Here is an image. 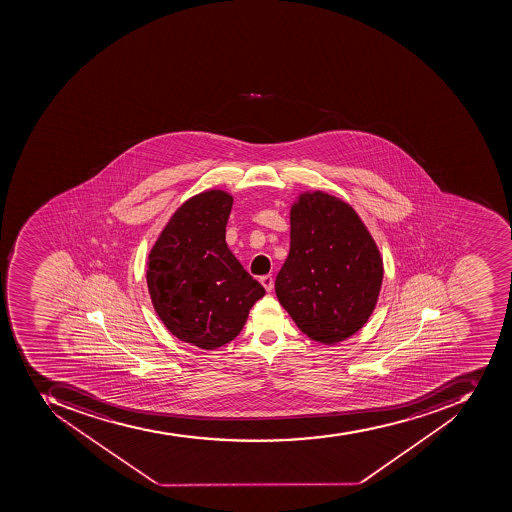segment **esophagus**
Wrapping results in <instances>:
<instances>
[{
  "label": "esophagus",
  "instance_id": "34e87169",
  "mask_svg": "<svg viewBox=\"0 0 512 512\" xmlns=\"http://www.w3.org/2000/svg\"><path fill=\"white\" fill-rule=\"evenodd\" d=\"M259 282H261V285L266 288V291H272V288H274V277L272 275H262L261 278H259Z\"/></svg>",
  "mask_w": 512,
  "mask_h": 512
}]
</instances>
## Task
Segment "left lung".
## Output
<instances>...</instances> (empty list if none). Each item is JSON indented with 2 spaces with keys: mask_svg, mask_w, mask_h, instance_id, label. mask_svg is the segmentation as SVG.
Returning <instances> with one entry per match:
<instances>
[{
  "mask_svg": "<svg viewBox=\"0 0 512 512\" xmlns=\"http://www.w3.org/2000/svg\"><path fill=\"white\" fill-rule=\"evenodd\" d=\"M290 254L275 293L299 330L318 343L344 341L367 323L383 282L373 238L347 203L322 192L291 208Z\"/></svg>",
  "mask_w": 512,
  "mask_h": 512,
  "instance_id": "1",
  "label": "left lung"
}]
</instances>
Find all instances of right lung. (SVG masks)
<instances>
[{"mask_svg":"<svg viewBox=\"0 0 512 512\" xmlns=\"http://www.w3.org/2000/svg\"><path fill=\"white\" fill-rule=\"evenodd\" d=\"M232 203L222 190L195 195L150 251L147 285L158 317L176 338L200 349L230 343L266 294L227 246Z\"/></svg>","mask_w":512,"mask_h":512,"instance_id":"1","label":"right lung"}]
</instances>
